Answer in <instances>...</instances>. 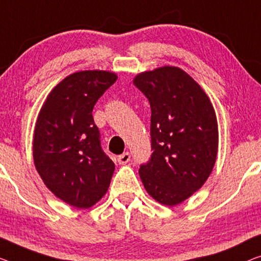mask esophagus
<instances>
[{"label":"esophagus","mask_w":261,"mask_h":261,"mask_svg":"<svg viewBox=\"0 0 261 261\" xmlns=\"http://www.w3.org/2000/svg\"><path fill=\"white\" fill-rule=\"evenodd\" d=\"M131 159V154L130 152H124L120 155H118V163L119 164H127Z\"/></svg>","instance_id":"1"}]
</instances>
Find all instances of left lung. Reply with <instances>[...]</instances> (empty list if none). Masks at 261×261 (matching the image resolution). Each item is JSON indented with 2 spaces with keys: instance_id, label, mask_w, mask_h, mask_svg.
<instances>
[{
  "instance_id": "8db88e82",
  "label": "left lung",
  "mask_w": 261,
  "mask_h": 261,
  "mask_svg": "<svg viewBox=\"0 0 261 261\" xmlns=\"http://www.w3.org/2000/svg\"><path fill=\"white\" fill-rule=\"evenodd\" d=\"M151 108L152 154L139 166L144 188L161 204L181 203L203 186L216 163L218 125L208 97L179 68L136 77Z\"/></svg>"
}]
</instances>
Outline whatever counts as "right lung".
<instances>
[{
    "label": "right lung",
    "instance_id": "obj_1",
    "mask_svg": "<svg viewBox=\"0 0 261 261\" xmlns=\"http://www.w3.org/2000/svg\"><path fill=\"white\" fill-rule=\"evenodd\" d=\"M117 80L109 71H80L49 93L35 126L37 172L56 197L79 208L95 205L110 185L115 164L104 152L92 117L99 97Z\"/></svg>",
    "mask_w": 261,
    "mask_h": 261
}]
</instances>
